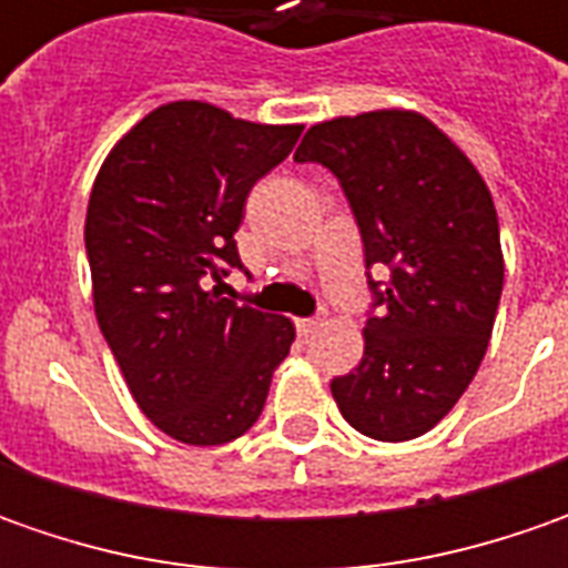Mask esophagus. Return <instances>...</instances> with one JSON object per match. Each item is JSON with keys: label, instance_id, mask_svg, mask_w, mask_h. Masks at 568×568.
<instances>
[{"label": "esophagus", "instance_id": "34e87169", "mask_svg": "<svg viewBox=\"0 0 568 568\" xmlns=\"http://www.w3.org/2000/svg\"><path fill=\"white\" fill-rule=\"evenodd\" d=\"M294 325L300 335H313L318 325H322V316H303V318H296Z\"/></svg>", "mask_w": 568, "mask_h": 568}]
</instances>
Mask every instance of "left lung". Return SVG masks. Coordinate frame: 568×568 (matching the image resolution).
<instances>
[{"label":"left lung","instance_id":"obj_1","mask_svg":"<svg viewBox=\"0 0 568 568\" xmlns=\"http://www.w3.org/2000/svg\"><path fill=\"white\" fill-rule=\"evenodd\" d=\"M294 161L338 176L373 291L363 361L332 379V395L363 436L417 439L465 395L490 344L503 294L490 189L448 135L410 110L318 122Z\"/></svg>","mask_w":568,"mask_h":568}]
</instances>
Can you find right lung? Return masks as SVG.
I'll list each match as a JSON object with an SVG mask.
<instances>
[{
	"label": "right lung",
	"mask_w": 568,
	"mask_h": 568,
	"mask_svg": "<svg viewBox=\"0 0 568 568\" xmlns=\"http://www.w3.org/2000/svg\"><path fill=\"white\" fill-rule=\"evenodd\" d=\"M300 132L176 100L122 135L91 189L84 250L100 332L144 417L186 446L243 436L291 354V318L223 294L243 268L233 233L252 186Z\"/></svg>",
	"instance_id": "obj_1"
}]
</instances>
